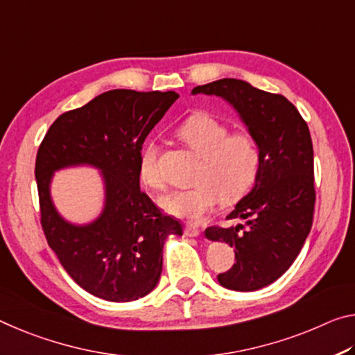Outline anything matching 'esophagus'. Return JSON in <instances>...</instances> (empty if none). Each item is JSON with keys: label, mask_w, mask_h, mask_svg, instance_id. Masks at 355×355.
<instances>
[{"label": "esophagus", "mask_w": 355, "mask_h": 355, "mask_svg": "<svg viewBox=\"0 0 355 355\" xmlns=\"http://www.w3.org/2000/svg\"><path fill=\"white\" fill-rule=\"evenodd\" d=\"M184 232H185V236H189V237H198L201 234V231H200L198 226H195V225H191V223L185 225Z\"/></svg>", "instance_id": "obj_1"}]
</instances>
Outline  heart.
<instances>
[{"label": "heart", "instance_id": "b5f03b06", "mask_svg": "<svg viewBox=\"0 0 355 355\" xmlns=\"http://www.w3.org/2000/svg\"><path fill=\"white\" fill-rule=\"evenodd\" d=\"M176 137L200 162L193 176L195 187L173 190L160 198L162 209L170 216L200 222L218 206L220 198L234 202L253 187L261 166V149L250 132H231L223 121L207 113H193L178 125ZM138 176L149 189L164 185L159 144L154 139L139 150Z\"/></svg>", "mask_w": 355, "mask_h": 355}]
</instances>
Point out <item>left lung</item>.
<instances>
[{"label": "left lung", "mask_w": 355, "mask_h": 355, "mask_svg": "<svg viewBox=\"0 0 355 355\" xmlns=\"http://www.w3.org/2000/svg\"><path fill=\"white\" fill-rule=\"evenodd\" d=\"M191 94L230 102L259 144L254 187L226 217L245 225L205 231L207 239L226 242L236 253V264L218 274V283L234 291H257L291 267L310 234L316 193L309 125L286 97L242 80L212 81L196 86Z\"/></svg>", "instance_id": "obj_1"}]
</instances>
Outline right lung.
Returning a JSON list of instances; mask_svg holds the SVG:
<instances>
[{
    "mask_svg": "<svg viewBox=\"0 0 355 355\" xmlns=\"http://www.w3.org/2000/svg\"><path fill=\"white\" fill-rule=\"evenodd\" d=\"M179 96L174 91L113 89L62 113L40 143L36 181L40 225L50 248L73 282L110 302H130L159 283L164 243L182 234L139 190V150L149 132ZM91 164L101 170L106 206L89 225H72L53 206L49 182L61 167Z\"/></svg>",
    "mask_w": 355,
    "mask_h": 355,
    "instance_id": "add662e5",
    "label": "right lung"
}]
</instances>
